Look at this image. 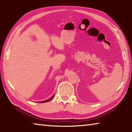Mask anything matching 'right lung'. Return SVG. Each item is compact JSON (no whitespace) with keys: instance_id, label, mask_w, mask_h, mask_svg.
<instances>
[{"instance_id":"1","label":"right lung","mask_w":132,"mask_h":132,"mask_svg":"<svg viewBox=\"0 0 132 132\" xmlns=\"http://www.w3.org/2000/svg\"><path fill=\"white\" fill-rule=\"evenodd\" d=\"M54 95H53V96L52 97H51L50 98H49V99H48V100H45V101H40L39 102H48V101H50L51 100H52L53 99V98L54 97Z\"/></svg>"}]
</instances>
